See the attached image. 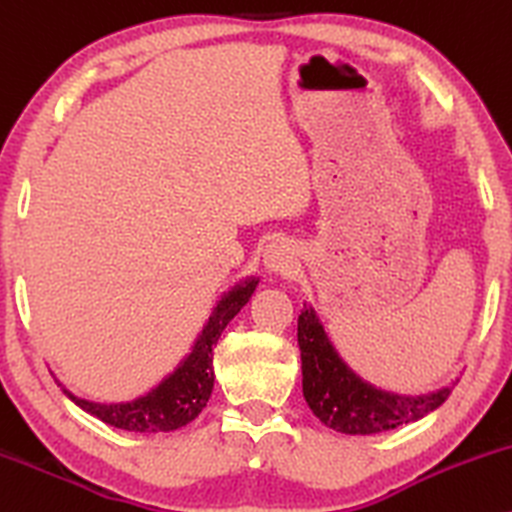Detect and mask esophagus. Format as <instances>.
Here are the masks:
<instances>
[{
    "mask_svg": "<svg viewBox=\"0 0 512 512\" xmlns=\"http://www.w3.org/2000/svg\"><path fill=\"white\" fill-rule=\"evenodd\" d=\"M264 264H267L269 272L274 274H283V276L291 274L295 267L293 245L283 238L272 240V243L267 245V250H264Z\"/></svg>",
    "mask_w": 512,
    "mask_h": 512,
    "instance_id": "34e87169",
    "label": "esophagus"
}]
</instances>
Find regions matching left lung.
<instances>
[{
    "mask_svg": "<svg viewBox=\"0 0 512 512\" xmlns=\"http://www.w3.org/2000/svg\"><path fill=\"white\" fill-rule=\"evenodd\" d=\"M303 396L326 427L343 434H379L422 420L451 396V386L427 396H398L374 389L338 357L312 307L298 317Z\"/></svg>",
    "mask_w": 512,
    "mask_h": 512,
    "instance_id": "1",
    "label": "left lung"
}]
</instances>
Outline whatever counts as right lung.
I'll return each instance as SVG.
<instances>
[{"mask_svg": "<svg viewBox=\"0 0 512 512\" xmlns=\"http://www.w3.org/2000/svg\"><path fill=\"white\" fill-rule=\"evenodd\" d=\"M257 279L245 281L243 286H236L219 305L214 307L212 317L205 329H202L200 338H197L193 353L181 362V367L174 374H169L157 389H152L147 396L131 400V403H92V400H83L73 396L64 389L78 408H83L97 420L112 424L116 429H126V432H174L178 427H186L200 415L202 408L207 405L209 396L214 389V346H217L221 331L226 324L238 315L240 307L250 300L252 291H255Z\"/></svg>", "mask_w": 512, "mask_h": 512, "instance_id": "right-lung-1", "label": "right lung"}]
</instances>
